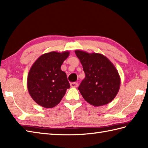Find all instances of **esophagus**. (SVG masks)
I'll return each mask as SVG.
<instances>
[{
    "label": "esophagus",
    "instance_id": "34e87169",
    "mask_svg": "<svg viewBox=\"0 0 148 148\" xmlns=\"http://www.w3.org/2000/svg\"><path fill=\"white\" fill-rule=\"evenodd\" d=\"M71 86L73 88H76L77 86V83H71Z\"/></svg>",
    "mask_w": 148,
    "mask_h": 148
}]
</instances>
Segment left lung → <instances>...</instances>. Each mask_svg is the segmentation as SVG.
<instances>
[{"label":"left lung","mask_w":148,"mask_h":148,"mask_svg":"<svg viewBox=\"0 0 148 148\" xmlns=\"http://www.w3.org/2000/svg\"><path fill=\"white\" fill-rule=\"evenodd\" d=\"M85 77L78 90L90 104L98 107L108 104L115 98L120 87V77L112 63L100 53L76 50Z\"/></svg>","instance_id":"1"}]
</instances>
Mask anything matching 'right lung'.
<instances>
[{"mask_svg": "<svg viewBox=\"0 0 148 148\" xmlns=\"http://www.w3.org/2000/svg\"><path fill=\"white\" fill-rule=\"evenodd\" d=\"M70 52L51 51L37 59L27 77V88L37 104L52 108L60 103L70 88L67 75L61 70L63 62Z\"/></svg>", "mask_w": 148, "mask_h": 148, "instance_id": "obj_1", "label": "right lung"}]
</instances>
